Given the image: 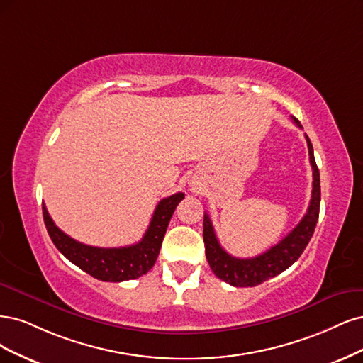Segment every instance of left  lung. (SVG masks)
Returning a JSON list of instances; mask_svg holds the SVG:
<instances>
[{
    "label": "left lung",
    "mask_w": 363,
    "mask_h": 363,
    "mask_svg": "<svg viewBox=\"0 0 363 363\" xmlns=\"http://www.w3.org/2000/svg\"><path fill=\"white\" fill-rule=\"evenodd\" d=\"M298 128H301L300 122L296 119ZM308 149H309V161L312 166V196L308 211L300 220V223L292 229L288 235L279 241L272 249H268L265 253L255 256V258L241 259L230 256L223 247H221L216 232L213 228L209 216H203V241H205V253L206 259L214 274L225 280L232 286H256L265 280L272 279L288 267L294 264L303 250L306 249L308 242L311 241L315 226H317L318 216H320V201H321V189H320V170L317 167L313 157V147L309 137L306 135Z\"/></svg>",
    "instance_id": "obj_1"
}]
</instances>
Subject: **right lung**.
Listing matches in <instances>:
<instances>
[{
	"instance_id": "obj_1",
	"label": "right lung",
	"mask_w": 363,
	"mask_h": 363,
	"mask_svg": "<svg viewBox=\"0 0 363 363\" xmlns=\"http://www.w3.org/2000/svg\"><path fill=\"white\" fill-rule=\"evenodd\" d=\"M182 199L184 193L162 199L155 208L142 241L126 245V247L113 249L93 247V245L71 238L55 226L46 211L45 203L42 205V211L46 230H48L54 245L69 261L102 282H123V280H131L146 274L154 267L169 221Z\"/></svg>"
}]
</instances>
